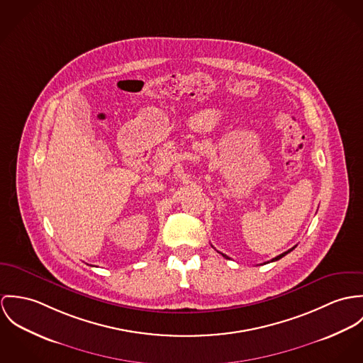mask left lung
I'll return each instance as SVG.
<instances>
[{
  "mask_svg": "<svg viewBox=\"0 0 363 363\" xmlns=\"http://www.w3.org/2000/svg\"><path fill=\"white\" fill-rule=\"evenodd\" d=\"M294 249H295V246H294V247H291V249H288V250H286V252H284V253H281V255H279V256H277V257H274V259H272V260H270V262H276V260H280V259H281V257H284V256H285V255H288V253H289V252H291V250H294ZM223 256H224V257H225V259H230V257H228V256H225V255H223Z\"/></svg>",
  "mask_w": 363,
  "mask_h": 363,
  "instance_id": "1",
  "label": "left lung"
}]
</instances>
